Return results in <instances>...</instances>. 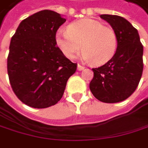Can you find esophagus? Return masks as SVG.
I'll return each instance as SVG.
<instances>
[{"mask_svg":"<svg viewBox=\"0 0 148 148\" xmlns=\"http://www.w3.org/2000/svg\"><path fill=\"white\" fill-rule=\"evenodd\" d=\"M84 68H85V67H84L83 66H82V65H79V64L77 65V70H78V71H82Z\"/></svg>","mask_w":148,"mask_h":148,"instance_id":"34e87169","label":"esophagus"}]
</instances>
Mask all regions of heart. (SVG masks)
Segmentation results:
<instances>
[{"mask_svg":"<svg viewBox=\"0 0 148 148\" xmlns=\"http://www.w3.org/2000/svg\"><path fill=\"white\" fill-rule=\"evenodd\" d=\"M116 31L101 22L94 19H82L70 23L66 31L58 30L55 44L62 54L73 60L82 48V59L102 66L110 61L118 48Z\"/></svg>","mask_w":148,"mask_h":148,"instance_id":"1","label":"heart"}]
</instances>
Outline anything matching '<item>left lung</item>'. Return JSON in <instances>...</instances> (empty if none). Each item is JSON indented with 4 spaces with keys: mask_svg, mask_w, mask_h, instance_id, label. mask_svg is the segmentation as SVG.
I'll return each mask as SVG.
<instances>
[{
    "mask_svg": "<svg viewBox=\"0 0 148 148\" xmlns=\"http://www.w3.org/2000/svg\"><path fill=\"white\" fill-rule=\"evenodd\" d=\"M118 36L114 57L103 66L92 68L94 77L89 83L97 100L113 103L128 98L135 91L143 72V45L140 35L126 19L115 15H101Z\"/></svg>",
    "mask_w": 148,
    "mask_h": 148,
    "instance_id": "obj_1",
    "label": "left lung"
}]
</instances>
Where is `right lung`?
Segmentation results:
<instances>
[{"mask_svg": "<svg viewBox=\"0 0 148 148\" xmlns=\"http://www.w3.org/2000/svg\"><path fill=\"white\" fill-rule=\"evenodd\" d=\"M66 22L59 13L41 10L23 20L11 38L8 75L16 96L26 105L43 109L62 97L77 64L66 58L55 35Z\"/></svg>", "mask_w": 148, "mask_h": 148, "instance_id": "1", "label": "right lung"}]
</instances>
